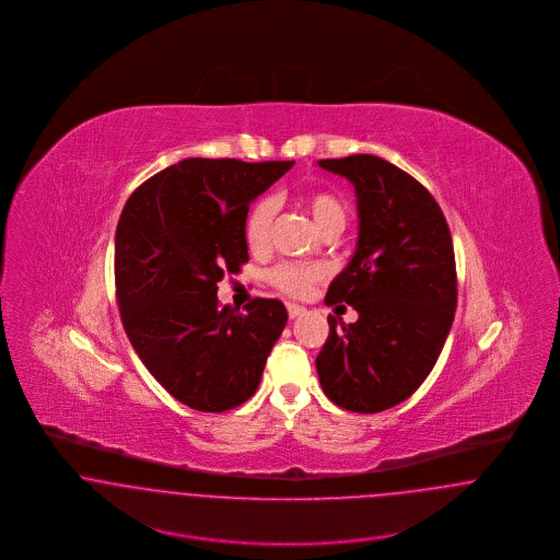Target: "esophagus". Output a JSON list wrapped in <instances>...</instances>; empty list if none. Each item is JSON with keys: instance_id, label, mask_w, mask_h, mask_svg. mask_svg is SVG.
Wrapping results in <instances>:
<instances>
[{"instance_id": "esophagus-1", "label": "esophagus", "mask_w": 560, "mask_h": 560, "mask_svg": "<svg viewBox=\"0 0 560 560\" xmlns=\"http://www.w3.org/2000/svg\"><path fill=\"white\" fill-rule=\"evenodd\" d=\"M288 315H290V319H295V317L304 315V308L298 304H288Z\"/></svg>"}]
</instances>
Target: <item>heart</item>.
I'll list each match as a JSON object with an SVG mask.
<instances>
[{
    "label": "heart",
    "instance_id": "obj_1",
    "mask_svg": "<svg viewBox=\"0 0 560 560\" xmlns=\"http://www.w3.org/2000/svg\"><path fill=\"white\" fill-rule=\"evenodd\" d=\"M302 203H304L306 212L311 213V218L320 233H327V231L340 233L347 226V201L342 197H338L336 192L313 190L302 197ZM275 212H277V203L270 197H265L252 206V210L245 218V229H243L249 249L260 252L267 247ZM319 279H323V268L304 267V265H292V262L279 265L270 272V281L281 292L290 293V295L306 293V290Z\"/></svg>",
    "mask_w": 560,
    "mask_h": 560
}]
</instances>
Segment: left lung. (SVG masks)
<instances>
[{
	"mask_svg": "<svg viewBox=\"0 0 560 560\" xmlns=\"http://www.w3.org/2000/svg\"><path fill=\"white\" fill-rule=\"evenodd\" d=\"M354 185L357 252L331 281L325 304H350L359 319L329 320L317 357L327 399L377 413L409 399L432 372L457 306L455 256L434 197L397 165L375 155L320 160Z\"/></svg>",
	"mask_w": 560,
	"mask_h": 560,
	"instance_id": "obj_1",
	"label": "left lung"
}]
</instances>
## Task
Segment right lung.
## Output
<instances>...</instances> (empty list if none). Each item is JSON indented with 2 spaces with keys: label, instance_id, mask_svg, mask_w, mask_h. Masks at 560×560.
<instances>
[{
  "label": "right lung",
  "instance_id": "1",
  "mask_svg": "<svg viewBox=\"0 0 560 560\" xmlns=\"http://www.w3.org/2000/svg\"><path fill=\"white\" fill-rule=\"evenodd\" d=\"M293 161H180L133 190L115 233V290L126 334L144 368L197 411L249 399L279 340L283 302L220 306L218 281L249 260V203Z\"/></svg>",
  "mask_w": 560,
  "mask_h": 560
}]
</instances>
